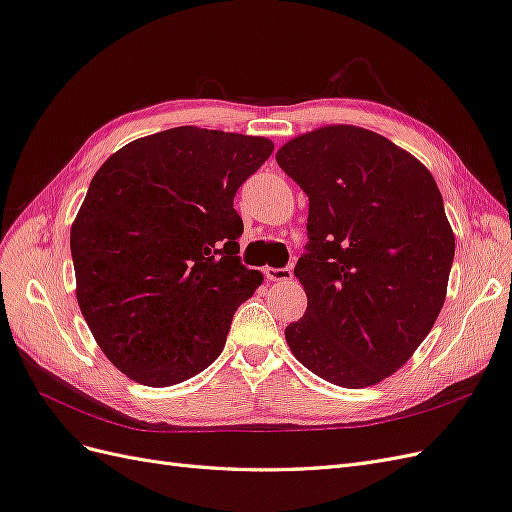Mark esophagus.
<instances>
[{
  "label": "esophagus",
  "instance_id": "34e87169",
  "mask_svg": "<svg viewBox=\"0 0 512 512\" xmlns=\"http://www.w3.org/2000/svg\"><path fill=\"white\" fill-rule=\"evenodd\" d=\"M265 277L269 282H290L292 280V269L290 267H282V269L267 267Z\"/></svg>",
  "mask_w": 512,
  "mask_h": 512
}]
</instances>
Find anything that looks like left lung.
Instances as JSON below:
<instances>
[{
  "instance_id": "1",
  "label": "left lung",
  "mask_w": 512,
  "mask_h": 512,
  "mask_svg": "<svg viewBox=\"0 0 512 512\" xmlns=\"http://www.w3.org/2000/svg\"><path fill=\"white\" fill-rule=\"evenodd\" d=\"M309 198L294 275L307 294L286 342L316 376L371 386L421 346L446 299L455 235L429 170L376 132L327 126L275 156Z\"/></svg>"
}]
</instances>
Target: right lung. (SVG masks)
I'll list each match as a JSON object with an SVG mask.
<instances>
[{
    "instance_id": "right-lung-1",
    "label": "right lung",
    "mask_w": 512,
    "mask_h": 512,
    "mask_svg": "<svg viewBox=\"0 0 512 512\" xmlns=\"http://www.w3.org/2000/svg\"><path fill=\"white\" fill-rule=\"evenodd\" d=\"M271 153L269 138L181 126L121 147L91 179L70 230L76 301L134 382L179 384L224 350L262 284L237 256L232 200Z\"/></svg>"
}]
</instances>
